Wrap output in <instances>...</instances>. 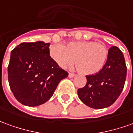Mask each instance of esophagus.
I'll use <instances>...</instances> for the list:
<instances>
[{
    "label": "esophagus",
    "instance_id": "1",
    "mask_svg": "<svg viewBox=\"0 0 133 133\" xmlns=\"http://www.w3.org/2000/svg\"><path fill=\"white\" fill-rule=\"evenodd\" d=\"M75 74H73V73H69V77H70V78H72L73 77H75Z\"/></svg>",
    "mask_w": 133,
    "mask_h": 133
}]
</instances>
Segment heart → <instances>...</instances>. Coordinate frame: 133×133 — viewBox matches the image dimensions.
<instances>
[{"label": "heart", "instance_id": "obj_1", "mask_svg": "<svg viewBox=\"0 0 133 133\" xmlns=\"http://www.w3.org/2000/svg\"><path fill=\"white\" fill-rule=\"evenodd\" d=\"M107 46L101 43L90 40L71 41L66 45L56 43L49 48L52 60L65 68L75 61L78 70L85 75H96L103 68L108 58Z\"/></svg>", "mask_w": 133, "mask_h": 133}]
</instances>
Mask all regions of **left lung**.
<instances>
[{
  "label": "left lung",
  "instance_id": "obj_1",
  "mask_svg": "<svg viewBox=\"0 0 133 133\" xmlns=\"http://www.w3.org/2000/svg\"><path fill=\"white\" fill-rule=\"evenodd\" d=\"M127 75L124 55L117 46L109 48L107 62L98 73L86 76L87 83L77 90L79 99L93 109L110 107L122 93Z\"/></svg>",
  "mask_w": 133,
  "mask_h": 133
}]
</instances>
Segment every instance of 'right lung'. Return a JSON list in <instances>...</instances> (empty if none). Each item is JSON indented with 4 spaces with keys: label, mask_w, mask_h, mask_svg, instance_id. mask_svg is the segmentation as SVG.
Wrapping results in <instances>:
<instances>
[{
    "label": "right lung",
    "mask_w": 133,
    "mask_h": 133,
    "mask_svg": "<svg viewBox=\"0 0 133 133\" xmlns=\"http://www.w3.org/2000/svg\"><path fill=\"white\" fill-rule=\"evenodd\" d=\"M49 43H22L11 53L8 66L10 88L16 100L28 107L43 104L54 95L68 72L49 55Z\"/></svg>",
    "instance_id": "obj_1"
}]
</instances>
